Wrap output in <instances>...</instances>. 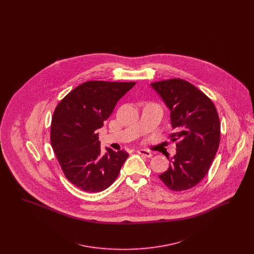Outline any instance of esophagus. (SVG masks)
Returning <instances> with one entry per match:
<instances>
[{
	"label": "esophagus",
	"mask_w": 254,
	"mask_h": 254,
	"mask_svg": "<svg viewBox=\"0 0 254 254\" xmlns=\"http://www.w3.org/2000/svg\"><path fill=\"white\" fill-rule=\"evenodd\" d=\"M137 153H139L140 155H143V156H145V157H151L153 154H152V152H150L149 150H146V149H139V150H137L136 151Z\"/></svg>",
	"instance_id": "esophagus-1"
}]
</instances>
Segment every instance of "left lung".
Wrapping results in <instances>:
<instances>
[{"instance_id": "obj_1", "label": "left lung", "mask_w": 254, "mask_h": 254, "mask_svg": "<svg viewBox=\"0 0 254 254\" xmlns=\"http://www.w3.org/2000/svg\"><path fill=\"white\" fill-rule=\"evenodd\" d=\"M170 110L176 154L159 178L170 190L183 191L204 179L216 155L221 136L220 120L213 102L192 84L169 79L151 84Z\"/></svg>"}]
</instances>
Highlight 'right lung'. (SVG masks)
<instances>
[{"mask_svg":"<svg viewBox=\"0 0 254 254\" xmlns=\"http://www.w3.org/2000/svg\"><path fill=\"white\" fill-rule=\"evenodd\" d=\"M135 82L88 81L61 100L53 112L50 142L64 176L87 192H100L119 175L128 153L107 148L103 154L98 129L119 99Z\"/></svg>","mask_w":254,"mask_h":254,"instance_id":"obj_1","label":"right lung"}]
</instances>
